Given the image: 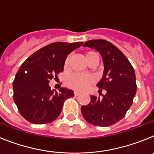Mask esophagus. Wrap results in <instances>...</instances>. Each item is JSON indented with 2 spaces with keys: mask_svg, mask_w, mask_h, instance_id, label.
I'll use <instances>...</instances> for the list:
<instances>
[{
  "mask_svg": "<svg viewBox=\"0 0 154 154\" xmlns=\"http://www.w3.org/2000/svg\"><path fill=\"white\" fill-rule=\"evenodd\" d=\"M74 95H75V96H79V92H77V91H75V92H74Z\"/></svg>",
  "mask_w": 154,
  "mask_h": 154,
  "instance_id": "obj_1",
  "label": "esophagus"
}]
</instances>
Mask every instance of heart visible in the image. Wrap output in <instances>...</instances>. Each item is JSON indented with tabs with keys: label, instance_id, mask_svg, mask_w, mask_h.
I'll return each mask as SVG.
<instances>
[{
	"label": "heart",
	"instance_id": "1",
	"mask_svg": "<svg viewBox=\"0 0 154 154\" xmlns=\"http://www.w3.org/2000/svg\"><path fill=\"white\" fill-rule=\"evenodd\" d=\"M95 56H98L95 51H88L85 54V59L88 62L94 58ZM69 61L70 58L68 57L64 63V69L65 70H68L69 67ZM95 79L92 75H85L73 74L70 75L67 79V85L75 90L82 91L87 89L90 85L94 82Z\"/></svg>",
	"mask_w": 154,
	"mask_h": 154
}]
</instances>
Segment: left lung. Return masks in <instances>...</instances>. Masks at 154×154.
I'll return each mask as SVG.
<instances>
[{"label":"left lung","instance_id":"1","mask_svg":"<svg viewBox=\"0 0 154 154\" xmlns=\"http://www.w3.org/2000/svg\"><path fill=\"white\" fill-rule=\"evenodd\" d=\"M100 53L104 63L103 78L97 86L106 93L103 99L90 96L91 101L81 107L86 122L98 126H109L123 119L133 104L137 92L133 67L122 51L108 41L97 39L83 45Z\"/></svg>","mask_w":154,"mask_h":154}]
</instances>
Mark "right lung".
Masks as SVG:
<instances>
[{"mask_svg": "<svg viewBox=\"0 0 154 154\" xmlns=\"http://www.w3.org/2000/svg\"><path fill=\"white\" fill-rule=\"evenodd\" d=\"M83 42H54L42 48L24 61L13 82L14 101L24 119L34 124L51 123L62 112L64 102L74 96L71 89L54 92L50 80L62 72L64 63Z\"/></svg>", "mask_w": 154, "mask_h": 154, "instance_id": "1", "label": "right lung"}]
</instances>
